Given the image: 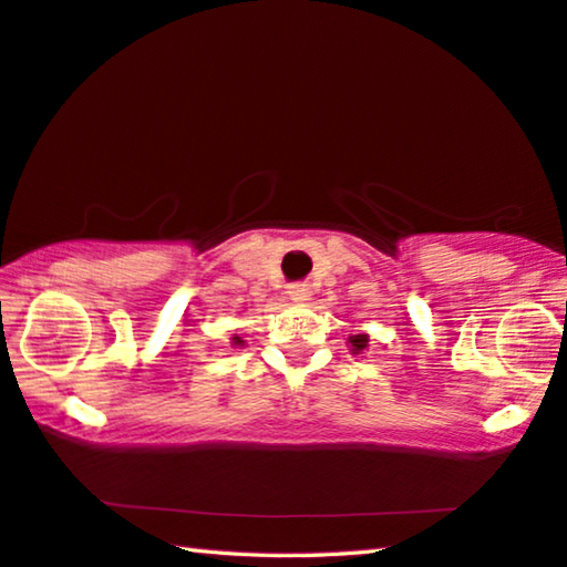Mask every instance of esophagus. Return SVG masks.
<instances>
[{"mask_svg": "<svg viewBox=\"0 0 567 567\" xmlns=\"http://www.w3.org/2000/svg\"><path fill=\"white\" fill-rule=\"evenodd\" d=\"M287 295H290L292 297V300L295 302H307V300H310V297H312V290H310V285H290V287H287Z\"/></svg>", "mask_w": 567, "mask_h": 567, "instance_id": "obj_1", "label": "esophagus"}]
</instances>
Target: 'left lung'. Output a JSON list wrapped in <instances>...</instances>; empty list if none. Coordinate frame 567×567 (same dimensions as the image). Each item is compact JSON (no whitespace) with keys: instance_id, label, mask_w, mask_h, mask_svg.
<instances>
[{"instance_id":"8db88e82","label":"left lung","mask_w":567,"mask_h":567,"mask_svg":"<svg viewBox=\"0 0 567 567\" xmlns=\"http://www.w3.org/2000/svg\"><path fill=\"white\" fill-rule=\"evenodd\" d=\"M349 344H352V352L359 354V352H364V349H367L369 337L367 334H352V337H349Z\"/></svg>"}]
</instances>
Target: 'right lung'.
I'll return each mask as SVG.
<instances>
[{
    "label": "right lung",
    "instance_id": "right-lung-1",
    "mask_svg": "<svg viewBox=\"0 0 567 567\" xmlns=\"http://www.w3.org/2000/svg\"><path fill=\"white\" fill-rule=\"evenodd\" d=\"M233 344H243V339L240 337H233Z\"/></svg>",
    "mask_w": 567,
    "mask_h": 567
}]
</instances>
